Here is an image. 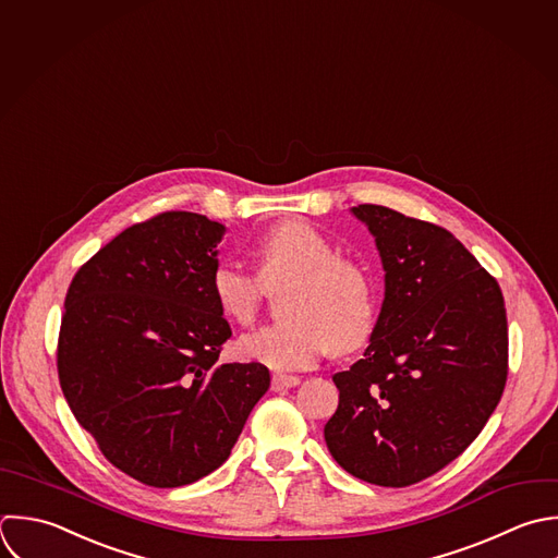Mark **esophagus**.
<instances>
[{"label": "esophagus", "mask_w": 558, "mask_h": 558, "mask_svg": "<svg viewBox=\"0 0 558 558\" xmlns=\"http://www.w3.org/2000/svg\"><path fill=\"white\" fill-rule=\"evenodd\" d=\"M302 383L300 376H287V374H276L271 378V389L274 391H282V389H291V387H298Z\"/></svg>", "instance_id": "obj_1"}]
</instances>
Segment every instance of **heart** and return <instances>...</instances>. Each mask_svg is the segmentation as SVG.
<instances>
[{"label":"heart","instance_id":"obj_1","mask_svg":"<svg viewBox=\"0 0 558 558\" xmlns=\"http://www.w3.org/2000/svg\"><path fill=\"white\" fill-rule=\"evenodd\" d=\"M252 254L258 276L230 258L215 263L208 289L219 313L234 324L254 322L265 287L291 278L282 311L289 319L260 326L236 343L245 361L278 372L306 369L330 348L350 352L369 341L376 326V293L367 269L337 254L335 243L304 219L265 230Z\"/></svg>","mask_w":558,"mask_h":558}]
</instances>
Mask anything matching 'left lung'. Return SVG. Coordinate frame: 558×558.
Returning a JSON list of instances; mask_svg holds the SVG:
<instances>
[{
  "mask_svg": "<svg viewBox=\"0 0 558 558\" xmlns=\"http://www.w3.org/2000/svg\"><path fill=\"white\" fill-rule=\"evenodd\" d=\"M376 239L385 302L365 356L332 376V459L380 487L452 463L496 411L509 374L500 284L446 228L376 204L352 208Z\"/></svg>",
  "mask_w": 558,
  "mask_h": 558,
  "instance_id": "left-lung-1",
  "label": "left lung"
}]
</instances>
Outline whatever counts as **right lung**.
<instances>
[{"label":"right lung","instance_id":"right-lung-1","mask_svg":"<svg viewBox=\"0 0 558 558\" xmlns=\"http://www.w3.org/2000/svg\"><path fill=\"white\" fill-rule=\"evenodd\" d=\"M223 232L197 213H160L86 260L64 298V400L101 454L149 487L223 465L269 389L265 365L219 363L232 330L208 278Z\"/></svg>","mask_w":558,"mask_h":558}]
</instances>
